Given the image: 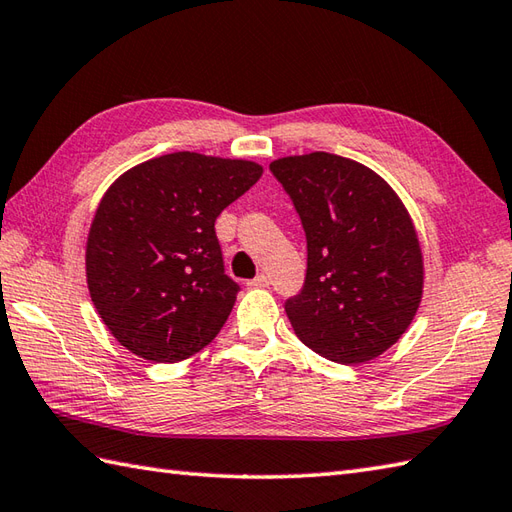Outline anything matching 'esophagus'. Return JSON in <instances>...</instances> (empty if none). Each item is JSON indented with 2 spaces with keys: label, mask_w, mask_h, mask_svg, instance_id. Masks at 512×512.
<instances>
[{
  "label": "esophagus",
  "mask_w": 512,
  "mask_h": 512,
  "mask_svg": "<svg viewBox=\"0 0 512 512\" xmlns=\"http://www.w3.org/2000/svg\"><path fill=\"white\" fill-rule=\"evenodd\" d=\"M268 284H270V279H268V275H264V273H259L255 279L248 281L250 288H266Z\"/></svg>",
  "instance_id": "esophagus-1"
}]
</instances>
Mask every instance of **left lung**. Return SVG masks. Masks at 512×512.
Instances as JSON below:
<instances>
[{
	"instance_id": "left-lung-1",
	"label": "left lung",
	"mask_w": 512,
	"mask_h": 512,
	"mask_svg": "<svg viewBox=\"0 0 512 512\" xmlns=\"http://www.w3.org/2000/svg\"><path fill=\"white\" fill-rule=\"evenodd\" d=\"M270 173L306 231V279L286 301L295 334L328 361H372L420 306L422 253L407 209L372 169L325 151L275 160Z\"/></svg>"
}]
</instances>
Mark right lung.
<instances>
[{"label":"right lung","instance_id":"1","mask_svg":"<svg viewBox=\"0 0 512 512\" xmlns=\"http://www.w3.org/2000/svg\"><path fill=\"white\" fill-rule=\"evenodd\" d=\"M259 178L255 162L176 151L107 189L85 270L94 308L129 352L176 363L222 330L239 284L224 273L215 220Z\"/></svg>","mask_w":512,"mask_h":512}]
</instances>
